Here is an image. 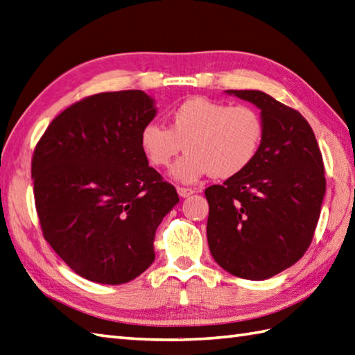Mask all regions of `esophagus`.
Listing matches in <instances>:
<instances>
[{"instance_id": "obj_1", "label": "esophagus", "mask_w": 355, "mask_h": 355, "mask_svg": "<svg viewBox=\"0 0 355 355\" xmlns=\"http://www.w3.org/2000/svg\"><path fill=\"white\" fill-rule=\"evenodd\" d=\"M177 192H178V195L182 198H186V197H189V195H192L195 191L193 189H191V187H177Z\"/></svg>"}]
</instances>
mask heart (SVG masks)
Here are the masks:
<instances>
[{
    "instance_id": "1",
    "label": "heart",
    "mask_w": 355,
    "mask_h": 355,
    "mask_svg": "<svg viewBox=\"0 0 355 355\" xmlns=\"http://www.w3.org/2000/svg\"><path fill=\"white\" fill-rule=\"evenodd\" d=\"M169 126L150 122L140 132V148L149 164L166 168L180 150L187 153L172 168L182 183H195L210 173L232 178L258 157L266 125L261 112L248 105H230L191 97L169 112Z\"/></svg>"
}]
</instances>
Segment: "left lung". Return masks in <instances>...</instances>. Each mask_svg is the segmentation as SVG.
Listing matches in <instances>:
<instances>
[{
  "label": "left lung",
  "mask_w": 355,
  "mask_h": 355,
  "mask_svg": "<svg viewBox=\"0 0 355 355\" xmlns=\"http://www.w3.org/2000/svg\"><path fill=\"white\" fill-rule=\"evenodd\" d=\"M261 110L266 134L239 175L205 191L207 241L230 275L262 281L296 263L310 247L327 191L322 154L299 111L258 89H227Z\"/></svg>",
  "instance_id": "1"
}]
</instances>
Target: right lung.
Returning <instances> with one entry per match:
<instances>
[{"mask_svg": "<svg viewBox=\"0 0 355 355\" xmlns=\"http://www.w3.org/2000/svg\"><path fill=\"white\" fill-rule=\"evenodd\" d=\"M155 111L140 89L88 96L53 119L35 148L42 235L92 282L120 285L140 276L155 259L157 227L180 201L140 148Z\"/></svg>", "mask_w": 355, "mask_h": 355, "instance_id": "1", "label": "right lung"}]
</instances>
